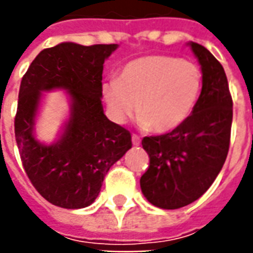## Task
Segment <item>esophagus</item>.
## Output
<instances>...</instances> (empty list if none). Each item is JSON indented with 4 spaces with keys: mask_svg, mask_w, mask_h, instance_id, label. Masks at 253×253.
<instances>
[{
    "mask_svg": "<svg viewBox=\"0 0 253 253\" xmlns=\"http://www.w3.org/2000/svg\"><path fill=\"white\" fill-rule=\"evenodd\" d=\"M131 141H132V143L135 145V146H138V145L141 143V138L138 137L137 134H132V135H131Z\"/></svg>",
    "mask_w": 253,
    "mask_h": 253,
    "instance_id": "34e87169",
    "label": "esophagus"
}]
</instances>
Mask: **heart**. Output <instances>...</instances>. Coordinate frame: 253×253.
I'll return each mask as SVG.
<instances>
[{
	"label": "heart",
	"instance_id": "1",
	"mask_svg": "<svg viewBox=\"0 0 253 253\" xmlns=\"http://www.w3.org/2000/svg\"><path fill=\"white\" fill-rule=\"evenodd\" d=\"M202 89L203 72L198 63L152 54L122 66L118 78L103 84V96L116 122L127 121L137 110L142 126L168 132L190 118Z\"/></svg>",
	"mask_w": 253,
	"mask_h": 253
}]
</instances>
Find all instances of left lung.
Listing matches in <instances>:
<instances>
[{"mask_svg":"<svg viewBox=\"0 0 253 253\" xmlns=\"http://www.w3.org/2000/svg\"><path fill=\"white\" fill-rule=\"evenodd\" d=\"M190 44L203 72L201 99L181 126L142 139L149 167L141 188L152 205L167 210L187 206L209 190L230 145L233 100L225 70L207 48Z\"/></svg>","mask_w":253,"mask_h":253,"instance_id":"8db88e82","label":"left lung"}]
</instances>
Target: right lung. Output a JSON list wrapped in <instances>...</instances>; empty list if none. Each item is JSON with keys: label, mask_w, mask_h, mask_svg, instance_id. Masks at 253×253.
Segmentation results:
<instances>
[{"label": "right lung", "mask_w": 253, "mask_h": 253, "mask_svg": "<svg viewBox=\"0 0 253 253\" xmlns=\"http://www.w3.org/2000/svg\"><path fill=\"white\" fill-rule=\"evenodd\" d=\"M116 44L61 43L44 48L20 84L14 135L28 179L46 201L81 209L97 198L107 172L131 148V134L103 112V65ZM67 88L72 116L63 138L51 147L32 135L42 90Z\"/></svg>", "instance_id": "right-lung-1"}]
</instances>
